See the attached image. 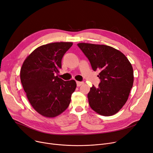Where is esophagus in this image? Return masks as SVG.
Instances as JSON below:
<instances>
[{
    "mask_svg": "<svg viewBox=\"0 0 153 153\" xmlns=\"http://www.w3.org/2000/svg\"><path fill=\"white\" fill-rule=\"evenodd\" d=\"M76 83H77V85L78 87L81 86V85H82V84H84V82H79V81H77V82H76Z\"/></svg>",
    "mask_w": 153,
    "mask_h": 153,
    "instance_id": "34e87169",
    "label": "esophagus"
}]
</instances>
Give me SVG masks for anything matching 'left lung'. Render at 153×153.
I'll use <instances>...</instances> for the list:
<instances>
[{"mask_svg": "<svg viewBox=\"0 0 153 153\" xmlns=\"http://www.w3.org/2000/svg\"><path fill=\"white\" fill-rule=\"evenodd\" d=\"M77 46L89 60L92 69L100 71L99 87L93 85L87 94L90 107L101 115H115L126 102L133 87L131 64L113 47L85 43Z\"/></svg>", "mask_w": 153, "mask_h": 153, "instance_id": "8db88e82", "label": "left lung"}]
</instances>
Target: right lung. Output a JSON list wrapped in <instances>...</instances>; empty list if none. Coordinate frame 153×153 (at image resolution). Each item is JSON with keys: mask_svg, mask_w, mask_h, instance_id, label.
Masks as SVG:
<instances>
[{"mask_svg": "<svg viewBox=\"0 0 153 153\" xmlns=\"http://www.w3.org/2000/svg\"><path fill=\"white\" fill-rule=\"evenodd\" d=\"M72 44L56 42L40 46L22 64L20 80L23 89L31 105L43 117H57L69 105L76 82L64 81L56 74L61 68L64 54Z\"/></svg>", "mask_w": 153, "mask_h": 153, "instance_id": "obj_1", "label": "right lung"}]
</instances>
